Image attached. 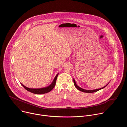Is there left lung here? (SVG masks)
Masks as SVG:
<instances>
[{"label": "left lung", "mask_w": 127, "mask_h": 127, "mask_svg": "<svg viewBox=\"0 0 127 127\" xmlns=\"http://www.w3.org/2000/svg\"><path fill=\"white\" fill-rule=\"evenodd\" d=\"M73 82H74V85H75V86L76 87V88L77 89H78L79 90H80V91H81V92H83V93H93L96 92L98 91V90H100V89H103V88H104L105 86H106L108 85V84L109 83V82H110V81L109 82H108V84H107L106 85H105L104 86H103V87H101V88H98V89H93V90H86V89H83V88L80 87L79 86H78L76 84V82H75L74 79H73Z\"/></svg>", "instance_id": "8db88e82"}]
</instances>
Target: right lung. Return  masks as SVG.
I'll use <instances>...</instances> for the list:
<instances>
[{"instance_id": "1", "label": "right lung", "mask_w": 127, "mask_h": 127, "mask_svg": "<svg viewBox=\"0 0 127 127\" xmlns=\"http://www.w3.org/2000/svg\"><path fill=\"white\" fill-rule=\"evenodd\" d=\"M58 74L59 73L57 74V75H56L55 78H54V79L53 81H52V82L51 83V84L47 87L40 88H29V87L25 86L21 83V84L27 90H28V92H30L34 94L41 95V94H46V93H48L50 92V91H51V90L53 89V88L55 87V86L56 85V80H57V78L58 77Z\"/></svg>"}]
</instances>
